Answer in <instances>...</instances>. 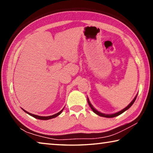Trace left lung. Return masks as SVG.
Here are the masks:
<instances>
[{"mask_svg":"<svg viewBox=\"0 0 153 153\" xmlns=\"http://www.w3.org/2000/svg\"><path fill=\"white\" fill-rule=\"evenodd\" d=\"M137 96H138V94H136V97H134V99L132 100V101H131L130 103H129V104L128 106H127V107H126V108H124L123 109L121 110V111H118V112H117V113H113V114H105V113H100V111H97V110L96 109V108H94V107H93V106L92 105V104H91V103H90V100H89V98H87V99H88V105H89V106L90 107V108H92V110L93 111V112L95 113L96 114H97V115L100 116V117H108V118H112V117H117V116L121 115V113H123V112H125L126 111H127V110L128 109V108H129V107H131V105H132L134 104V102H135V100H136V99Z\"/></svg>","mask_w":153,"mask_h":153,"instance_id":"8db88e82","label":"left lung"}]
</instances>
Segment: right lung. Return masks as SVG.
Wrapping results in <instances>:
<instances>
[{"label":"right lung","instance_id":"obj_1","mask_svg":"<svg viewBox=\"0 0 153 153\" xmlns=\"http://www.w3.org/2000/svg\"><path fill=\"white\" fill-rule=\"evenodd\" d=\"M64 109V108L62 109L61 111H59V113L55 114V115H51V116H39V115H34V114H32V113H30L29 112H27V111H26L25 110H24V108H22V110L24 111V112H25L26 113H27L28 115H30L32 116V117H34L36 119H38V120H51V119H53V118H55L56 117H57V116H59L60 114L62 113V111H63V110Z\"/></svg>","mask_w":153,"mask_h":153}]
</instances>
